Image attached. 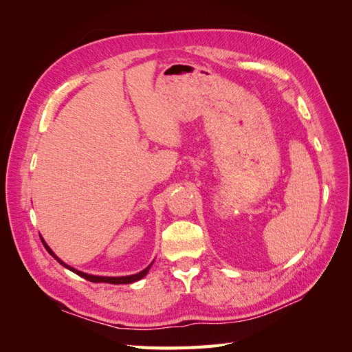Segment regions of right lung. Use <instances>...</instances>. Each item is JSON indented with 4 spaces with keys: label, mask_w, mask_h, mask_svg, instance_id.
<instances>
[{
    "label": "right lung",
    "mask_w": 352,
    "mask_h": 352,
    "mask_svg": "<svg viewBox=\"0 0 352 352\" xmlns=\"http://www.w3.org/2000/svg\"><path fill=\"white\" fill-rule=\"evenodd\" d=\"M42 243H44V247L47 248V251L52 255V257H54L61 265H65L66 269H69V270H72L73 273H76V274H79L80 278H83V279H87V280H89V282H97V283H100V282H104V283H111V285H127V283H133V282H136V280H140V279H142L144 276L148 273V270L151 269V265H153V263L148 265L146 269H144L142 272H140V273H136V274H131V276H120V278H109V276H94V274H88V273H83V272H79V270H76V269H73V267H70V265H67L66 263H63L57 255L51 251V248L48 247V245L45 243V241H42Z\"/></svg>",
    "instance_id": "1"
}]
</instances>
